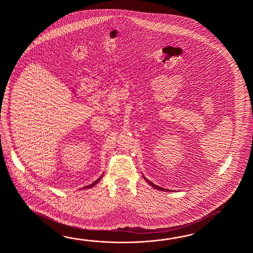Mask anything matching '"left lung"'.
<instances>
[{
    "instance_id": "left-lung-1",
    "label": "left lung",
    "mask_w": 253,
    "mask_h": 253,
    "mask_svg": "<svg viewBox=\"0 0 253 253\" xmlns=\"http://www.w3.org/2000/svg\"><path fill=\"white\" fill-rule=\"evenodd\" d=\"M145 178V181L147 182V183H149L150 184L151 186H153L154 188L158 189V190H160V191H167V190H166L165 188H162V187H160V186H158V185H156L155 183H151L150 181H148L146 178Z\"/></svg>"
}]
</instances>
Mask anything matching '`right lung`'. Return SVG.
Wrapping results in <instances>:
<instances>
[{"instance_id":"1","label":"right lung","mask_w":253,"mask_h":253,"mask_svg":"<svg viewBox=\"0 0 253 253\" xmlns=\"http://www.w3.org/2000/svg\"><path fill=\"white\" fill-rule=\"evenodd\" d=\"M101 177H102V176H100V177H99V178H98V179H97V181H95V182H94V183H92L91 184H89V185H87V186H86V187H84V188H91V187H93V186H94V185H95V184H96V183H98V182H99V181H100V179H101Z\"/></svg>"}]
</instances>
